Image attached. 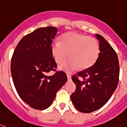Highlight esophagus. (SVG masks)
<instances>
[{"label": "esophagus", "instance_id": "esophagus-1", "mask_svg": "<svg viewBox=\"0 0 127 127\" xmlns=\"http://www.w3.org/2000/svg\"><path fill=\"white\" fill-rule=\"evenodd\" d=\"M67 79H68V80H71V77L70 75L67 74Z\"/></svg>", "mask_w": 127, "mask_h": 127}]
</instances>
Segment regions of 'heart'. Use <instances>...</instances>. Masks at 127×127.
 <instances>
[{"label":"heart","mask_w":127,"mask_h":127,"mask_svg":"<svg viewBox=\"0 0 127 127\" xmlns=\"http://www.w3.org/2000/svg\"><path fill=\"white\" fill-rule=\"evenodd\" d=\"M51 53L55 61L62 64L60 67L65 72L70 73L77 68L86 70L96 62L100 54V45L95 37L87 36L76 32L64 33L59 38V43H53Z\"/></svg>","instance_id":"heart-1"}]
</instances>
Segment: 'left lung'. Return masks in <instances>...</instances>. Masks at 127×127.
<instances>
[{
  "instance_id": "1",
  "label": "left lung",
  "mask_w": 127,
  "mask_h": 127,
  "mask_svg": "<svg viewBox=\"0 0 127 127\" xmlns=\"http://www.w3.org/2000/svg\"><path fill=\"white\" fill-rule=\"evenodd\" d=\"M96 36L100 42L96 62L71 77L76 90L71 95V100L76 109L84 113L103 107L112 95L119 81L120 66L116 52L103 36ZM79 77L83 80H79Z\"/></svg>"
}]
</instances>
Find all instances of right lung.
<instances>
[{
	"label": "right lung",
	"instance_id": "add662e5",
	"mask_svg": "<svg viewBox=\"0 0 127 127\" xmlns=\"http://www.w3.org/2000/svg\"><path fill=\"white\" fill-rule=\"evenodd\" d=\"M57 29L41 27L22 37L16 45L11 62L12 79L18 94L34 109L50 107L56 93L67 81L66 74L56 71L51 53ZM56 71L52 76L48 73Z\"/></svg>",
	"mask_w": 127,
	"mask_h": 127
}]
</instances>
